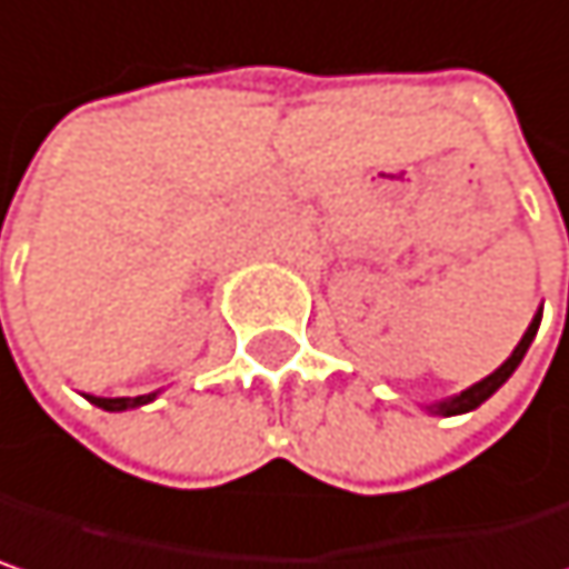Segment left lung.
<instances>
[{
	"label": "left lung",
	"mask_w": 569,
	"mask_h": 569,
	"mask_svg": "<svg viewBox=\"0 0 569 569\" xmlns=\"http://www.w3.org/2000/svg\"><path fill=\"white\" fill-rule=\"evenodd\" d=\"M538 326H541V312L535 316V322L528 326V332H525V338L518 341V348L511 351V358L498 368V371H491L489 378H482L479 385H472L469 390H462V393H456L452 400H442V403H433L430 410L433 413H442V417H452V413H466V410H476L482 400H489L495 390L501 388L511 375H515V368L521 365V358H525V351L531 348V341H535V336H538Z\"/></svg>",
	"instance_id": "left-lung-1"
}]
</instances>
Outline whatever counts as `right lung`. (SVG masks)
<instances>
[{
  "label": "right lung",
  "mask_w": 569,
  "mask_h": 569,
  "mask_svg": "<svg viewBox=\"0 0 569 569\" xmlns=\"http://www.w3.org/2000/svg\"><path fill=\"white\" fill-rule=\"evenodd\" d=\"M156 393H146V397H90V403L103 407V410H130V407H139V403H149Z\"/></svg>",
  "instance_id": "1"
}]
</instances>
